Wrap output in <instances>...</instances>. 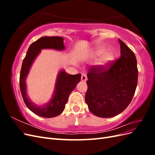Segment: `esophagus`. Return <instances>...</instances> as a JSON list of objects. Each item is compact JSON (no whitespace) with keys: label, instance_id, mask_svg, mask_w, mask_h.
<instances>
[{"label":"esophagus","instance_id":"1","mask_svg":"<svg viewBox=\"0 0 155 155\" xmlns=\"http://www.w3.org/2000/svg\"><path fill=\"white\" fill-rule=\"evenodd\" d=\"M87 80V76L85 74H83L81 75V81H86Z\"/></svg>","mask_w":155,"mask_h":155}]
</instances>
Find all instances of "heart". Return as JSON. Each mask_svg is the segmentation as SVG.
<instances>
[{"label": "heart", "mask_w": 155, "mask_h": 155, "mask_svg": "<svg viewBox=\"0 0 155 155\" xmlns=\"http://www.w3.org/2000/svg\"><path fill=\"white\" fill-rule=\"evenodd\" d=\"M91 56L92 58L100 57L96 61V66L99 68H105L113 61L115 54L112 50H106L104 46H98L92 50Z\"/></svg>", "instance_id": "b5f03b06"}]
</instances>
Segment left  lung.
<instances>
[{"label": "left lung", "mask_w": 155, "mask_h": 155, "mask_svg": "<svg viewBox=\"0 0 155 155\" xmlns=\"http://www.w3.org/2000/svg\"><path fill=\"white\" fill-rule=\"evenodd\" d=\"M120 58L106 70L92 67L87 74L85 102L93 114L111 118L122 112L132 100L138 83L137 61L123 41Z\"/></svg>", "instance_id": "8db88e82"}]
</instances>
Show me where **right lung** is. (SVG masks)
Returning <instances> with one entry per match:
<instances>
[{
	"mask_svg": "<svg viewBox=\"0 0 155 155\" xmlns=\"http://www.w3.org/2000/svg\"><path fill=\"white\" fill-rule=\"evenodd\" d=\"M64 39L61 37H43L34 42L27 51L22 61L20 74V89L27 107L34 114L44 118H54L59 115L64 109L70 94L81 81V74L70 75L61 70L56 78L53 95L45 104L38 105L32 102L27 94L26 79L35 59L43 49L58 51L65 50Z\"/></svg>",
	"mask_w": 155,
	"mask_h": 155,
	"instance_id": "right-lung-1",
	"label": "right lung"
}]
</instances>
